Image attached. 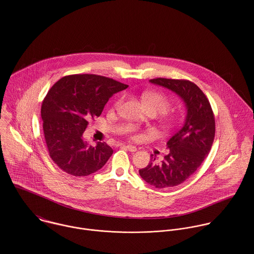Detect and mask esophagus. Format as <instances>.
Masks as SVG:
<instances>
[{
	"mask_svg": "<svg viewBox=\"0 0 254 254\" xmlns=\"http://www.w3.org/2000/svg\"><path fill=\"white\" fill-rule=\"evenodd\" d=\"M126 147L129 150V151H131V152H135L136 150H137V147L135 146V145H126Z\"/></svg>",
	"mask_w": 254,
	"mask_h": 254,
	"instance_id": "obj_1",
	"label": "esophagus"
}]
</instances>
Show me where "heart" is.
Returning <instances> with one entry per match:
<instances>
[{
    "instance_id": "1",
    "label": "heart",
    "mask_w": 254,
    "mask_h": 254,
    "mask_svg": "<svg viewBox=\"0 0 254 254\" xmlns=\"http://www.w3.org/2000/svg\"><path fill=\"white\" fill-rule=\"evenodd\" d=\"M122 100L116 103V106L121 104ZM142 102L145 109H153L156 113L163 114L169 110L170 104L169 101L162 94L157 92H147L142 96Z\"/></svg>"
}]
</instances>
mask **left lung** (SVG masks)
Listing matches in <instances>:
<instances>
[{
	"mask_svg": "<svg viewBox=\"0 0 254 254\" xmlns=\"http://www.w3.org/2000/svg\"><path fill=\"white\" fill-rule=\"evenodd\" d=\"M149 82L176 93L187 109L185 124L167 143L169 154L159 164L151 155L148 165L139 170L147 184L167 189L186 181L208 155L215 135V120L207 98L192 82L166 78Z\"/></svg>",
	"mask_w": 254,
	"mask_h": 254,
	"instance_id": "1",
	"label": "left lung"
}]
</instances>
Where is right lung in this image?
<instances>
[{
    "mask_svg": "<svg viewBox=\"0 0 254 254\" xmlns=\"http://www.w3.org/2000/svg\"><path fill=\"white\" fill-rule=\"evenodd\" d=\"M128 85L94 74L64 76L45 97L41 116L49 156L63 171L87 176L102 169L113 153L108 144L88 145L83 134L113 94Z\"/></svg>",
    "mask_w": 254,
    "mask_h": 254,
    "instance_id": "1",
    "label": "right lung"
}]
</instances>
